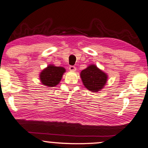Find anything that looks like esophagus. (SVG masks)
I'll return each mask as SVG.
<instances>
[{
    "label": "esophagus",
    "instance_id": "1",
    "mask_svg": "<svg viewBox=\"0 0 148 148\" xmlns=\"http://www.w3.org/2000/svg\"><path fill=\"white\" fill-rule=\"evenodd\" d=\"M69 70L70 71H72V72H75L76 71V67L75 66H73V65H71V66H69Z\"/></svg>",
    "mask_w": 148,
    "mask_h": 148
}]
</instances>
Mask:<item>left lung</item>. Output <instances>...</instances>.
<instances>
[{"label": "left lung", "mask_w": 148, "mask_h": 148, "mask_svg": "<svg viewBox=\"0 0 148 148\" xmlns=\"http://www.w3.org/2000/svg\"><path fill=\"white\" fill-rule=\"evenodd\" d=\"M80 75L85 87L92 92H97L102 89L107 81L106 74L94 64L81 71Z\"/></svg>", "instance_id": "8db88e82"}]
</instances>
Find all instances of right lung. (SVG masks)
<instances>
[{
  "instance_id": "add662e5",
  "label": "right lung",
  "mask_w": 148,
  "mask_h": 148,
  "mask_svg": "<svg viewBox=\"0 0 148 148\" xmlns=\"http://www.w3.org/2000/svg\"><path fill=\"white\" fill-rule=\"evenodd\" d=\"M64 72L65 69L64 67H56L50 64L40 74L42 84L49 88L54 87L59 84Z\"/></svg>"
}]
</instances>
